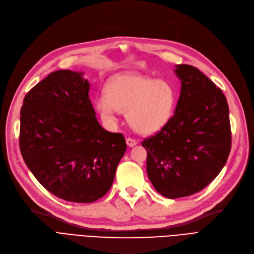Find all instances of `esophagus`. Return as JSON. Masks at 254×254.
<instances>
[{"label":"esophagus","mask_w":254,"mask_h":254,"mask_svg":"<svg viewBox=\"0 0 254 254\" xmlns=\"http://www.w3.org/2000/svg\"><path fill=\"white\" fill-rule=\"evenodd\" d=\"M126 143H127L128 147H134V146H136V144H137V141L135 139H133V138L128 137V138H126Z\"/></svg>","instance_id":"obj_1"}]
</instances>
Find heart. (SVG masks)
Listing matches in <instances>:
<instances>
[{
    "mask_svg": "<svg viewBox=\"0 0 254 254\" xmlns=\"http://www.w3.org/2000/svg\"><path fill=\"white\" fill-rule=\"evenodd\" d=\"M178 93L171 82L136 73L120 74L108 82L106 95L95 102L103 122L114 126L118 112L126 111L129 126L140 134H154L174 116Z\"/></svg>",
    "mask_w": 254,
    "mask_h": 254,
    "instance_id": "heart-1",
    "label": "heart"
}]
</instances>
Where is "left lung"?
Here are the masks:
<instances>
[{"label":"left lung","mask_w":254,"mask_h":254,"mask_svg":"<svg viewBox=\"0 0 254 254\" xmlns=\"http://www.w3.org/2000/svg\"><path fill=\"white\" fill-rule=\"evenodd\" d=\"M181 94L175 115L144 139L151 183L167 198L189 196L221 172L232 147L231 123L222 91L193 66L177 65Z\"/></svg>","instance_id":"obj_1"}]
</instances>
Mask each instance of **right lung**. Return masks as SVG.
<instances>
[{"label":"right lung","instance_id":"right-lung-1","mask_svg":"<svg viewBox=\"0 0 254 254\" xmlns=\"http://www.w3.org/2000/svg\"><path fill=\"white\" fill-rule=\"evenodd\" d=\"M82 74L58 70L30 90L20 111L19 148L46 190L88 203L111 189L127 146L123 134L100 126Z\"/></svg>","mask_w":254,"mask_h":254}]
</instances>
